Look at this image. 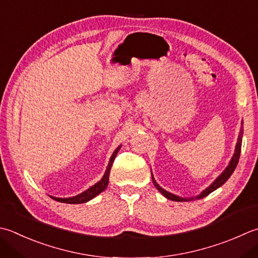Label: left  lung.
<instances>
[{
	"instance_id": "left-lung-1",
	"label": "left lung",
	"mask_w": 258,
	"mask_h": 258,
	"mask_svg": "<svg viewBox=\"0 0 258 258\" xmlns=\"http://www.w3.org/2000/svg\"><path fill=\"white\" fill-rule=\"evenodd\" d=\"M243 124V123H241ZM241 141H243V128H240V132L238 135V140H237V144H236V148H235V153L233 155V158H231L230 162L228 164V166L224 170V172L221 173L218 178H217L213 183H211L208 188L205 189L203 192H201L199 196L197 197H191V198H182V197H179V196H175L171 192H168V191L164 190L161 188V186L156 183L155 179L153 178V174H152V181H153V184L155 185V188L158 189L161 194H162L165 198H168L172 201H180V203H183V201H192L194 199H203L205 197L208 196L209 194L213 192L216 189H218L219 186L223 185L227 180L230 178V175L233 174V172L236 169L237 164H238V161H239V156H240V150H241Z\"/></svg>"
}]
</instances>
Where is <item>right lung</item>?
<instances>
[{
  "instance_id": "right-lung-1",
  "label": "right lung",
  "mask_w": 258,
  "mask_h": 258,
  "mask_svg": "<svg viewBox=\"0 0 258 258\" xmlns=\"http://www.w3.org/2000/svg\"><path fill=\"white\" fill-rule=\"evenodd\" d=\"M119 149H120V146H118V148L114 151V153L112 154V156H110V160L108 162L107 169H106V171H105V174L103 175V178L100 179V181H98L97 183H95L93 186H90L89 189L84 191V192H82V194H79L78 196L70 197V198H55V197H51V196L50 197H51L53 200L59 201V203H63V204H84V203H87V201H89V200H92L100 192H103V191L107 188V185H108L110 169H112L113 162H114L116 154H117Z\"/></svg>"
}]
</instances>
